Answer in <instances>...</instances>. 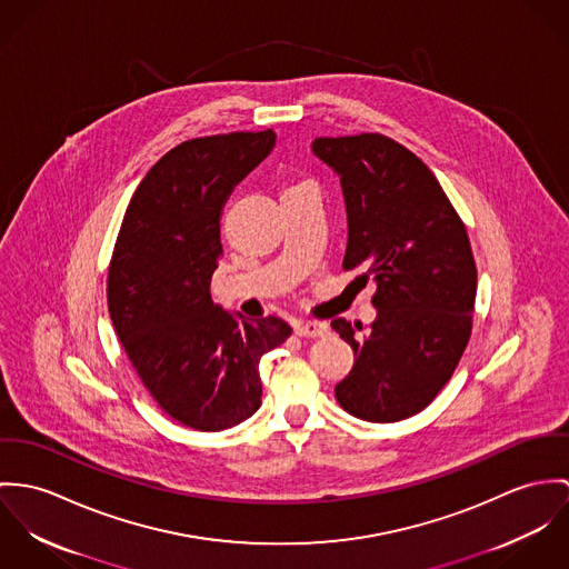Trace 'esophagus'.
I'll return each instance as SVG.
<instances>
[{"instance_id": "34e87169", "label": "esophagus", "mask_w": 569, "mask_h": 569, "mask_svg": "<svg viewBox=\"0 0 569 569\" xmlns=\"http://www.w3.org/2000/svg\"><path fill=\"white\" fill-rule=\"evenodd\" d=\"M327 331H329V327L318 320H297L295 322V333L301 338H322Z\"/></svg>"}]
</instances>
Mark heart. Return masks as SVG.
<instances>
[{"mask_svg":"<svg viewBox=\"0 0 569 569\" xmlns=\"http://www.w3.org/2000/svg\"><path fill=\"white\" fill-rule=\"evenodd\" d=\"M310 186H315V183L308 179H299V181H292L283 191L301 190V188H310Z\"/></svg>","mask_w":569,"mask_h":569,"instance_id":"b5f03b06","label":"heart"}]
</instances>
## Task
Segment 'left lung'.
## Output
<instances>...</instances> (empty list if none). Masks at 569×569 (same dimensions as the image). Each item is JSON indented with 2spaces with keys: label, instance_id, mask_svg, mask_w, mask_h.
I'll return each instance as SVG.
<instances>
[{
  "label": "left lung",
  "instance_id": "8db88e82",
  "mask_svg": "<svg viewBox=\"0 0 569 569\" xmlns=\"http://www.w3.org/2000/svg\"><path fill=\"white\" fill-rule=\"evenodd\" d=\"M312 150L345 191L342 268L378 283V318L365 338H356L362 322H331L356 353L336 399L358 419L395 423L435 401L471 338L478 270L469 236L432 170L399 141L360 132L318 137Z\"/></svg>",
  "mask_w": 569,
  "mask_h": 569
}]
</instances>
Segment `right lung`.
<instances>
[{
	"label": "right lung",
	"mask_w": 569,
	"mask_h": 569,
	"mask_svg": "<svg viewBox=\"0 0 569 569\" xmlns=\"http://www.w3.org/2000/svg\"><path fill=\"white\" fill-rule=\"evenodd\" d=\"M274 139L268 128L174 146L132 193L111 254L107 301L124 353L159 408L200 432L253 415L259 360L292 333L279 316L247 320L209 295L222 204Z\"/></svg>",
	"instance_id": "obj_1"
}]
</instances>
